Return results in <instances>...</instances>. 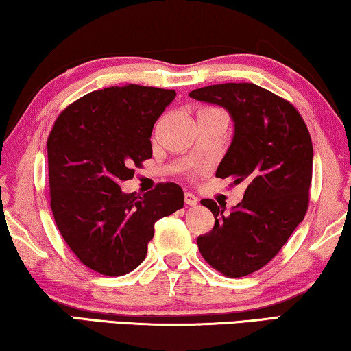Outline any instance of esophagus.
Segmentation results:
<instances>
[{
  "mask_svg": "<svg viewBox=\"0 0 351 351\" xmlns=\"http://www.w3.org/2000/svg\"><path fill=\"white\" fill-rule=\"evenodd\" d=\"M185 204L186 206H196L198 204V198L193 193H190V191H186L185 193Z\"/></svg>",
  "mask_w": 351,
  "mask_h": 351,
  "instance_id": "1",
  "label": "esophagus"
}]
</instances>
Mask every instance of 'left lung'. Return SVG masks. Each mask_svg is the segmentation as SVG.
<instances>
[{
    "mask_svg": "<svg viewBox=\"0 0 351 351\" xmlns=\"http://www.w3.org/2000/svg\"><path fill=\"white\" fill-rule=\"evenodd\" d=\"M189 95L228 112L233 138L215 177L246 186L227 215L213 199H201L215 223L198 237L199 252L225 276L251 275L280 252L305 217L313 169L310 132L289 102L257 84H214Z\"/></svg>",
    "mask_w": 351,
    "mask_h": 351,
    "instance_id": "obj_1",
    "label": "left lung"
}]
</instances>
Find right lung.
<instances>
[{"label": "right lung", "instance_id": "obj_1", "mask_svg": "<svg viewBox=\"0 0 351 351\" xmlns=\"http://www.w3.org/2000/svg\"><path fill=\"white\" fill-rule=\"evenodd\" d=\"M176 90L124 84L65 108L47 138L51 208L57 228L90 270L119 276L141 265L155 223L184 208V190L158 184L137 196L119 184L152 158V131Z\"/></svg>", "mask_w": 351, "mask_h": 351}]
</instances>
